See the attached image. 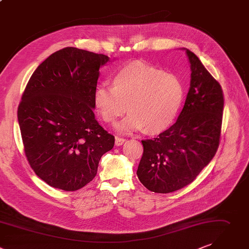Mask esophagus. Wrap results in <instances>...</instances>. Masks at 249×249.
Here are the masks:
<instances>
[{
	"label": "esophagus",
	"instance_id": "esophagus-1",
	"mask_svg": "<svg viewBox=\"0 0 249 249\" xmlns=\"http://www.w3.org/2000/svg\"><path fill=\"white\" fill-rule=\"evenodd\" d=\"M125 141V139L124 138H123V137H119V136H117L116 137V145L117 146H121V145H123L124 144V142Z\"/></svg>",
	"mask_w": 249,
	"mask_h": 249
}]
</instances>
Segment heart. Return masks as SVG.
I'll list each match as a JSON object with an SVG mask.
<instances>
[{
    "label": "heart",
    "mask_w": 249,
    "mask_h": 249,
    "mask_svg": "<svg viewBox=\"0 0 249 249\" xmlns=\"http://www.w3.org/2000/svg\"><path fill=\"white\" fill-rule=\"evenodd\" d=\"M184 98L180 79L143 62L121 67L112 87L98 86L94 105L101 119L113 124L128 107L129 115L118 125L122 132L144 129L147 134L167 130L176 121Z\"/></svg>",
    "instance_id": "b5f03b06"
}]
</instances>
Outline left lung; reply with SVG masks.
Wrapping results in <instances>:
<instances>
[{"label":"left lung","mask_w":249,"mask_h":249,"mask_svg":"<svg viewBox=\"0 0 249 249\" xmlns=\"http://www.w3.org/2000/svg\"><path fill=\"white\" fill-rule=\"evenodd\" d=\"M191 81L176 124L153 139L141 140L137 176L156 193H170L191 183L215 156L221 139L224 94L220 83L189 50Z\"/></svg>","instance_id":"obj_1"}]
</instances>
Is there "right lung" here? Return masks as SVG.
Wrapping results in <instances>:
<instances>
[{"label":"right lung","mask_w":249,"mask_h":249,"mask_svg":"<svg viewBox=\"0 0 249 249\" xmlns=\"http://www.w3.org/2000/svg\"><path fill=\"white\" fill-rule=\"evenodd\" d=\"M108 56L67 47L31 75L18 109L23 150L34 173L50 186L75 191L96 176L115 136L93 113L99 69Z\"/></svg>","instance_id":"obj_1"}]
</instances>
